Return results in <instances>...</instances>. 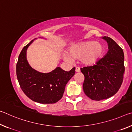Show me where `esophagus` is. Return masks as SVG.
Instances as JSON below:
<instances>
[{"label":"esophagus","instance_id":"esophagus-1","mask_svg":"<svg viewBox=\"0 0 132 132\" xmlns=\"http://www.w3.org/2000/svg\"><path fill=\"white\" fill-rule=\"evenodd\" d=\"M80 68L79 67H76V72H80Z\"/></svg>","mask_w":132,"mask_h":132}]
</instances>
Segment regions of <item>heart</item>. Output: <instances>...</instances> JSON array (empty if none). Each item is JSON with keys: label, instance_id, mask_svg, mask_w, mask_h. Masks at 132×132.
<instances>
[{"label": "heart", "instance_id": "obj_1", "mask_svg": "<svg viewBox=\"0 0 132 132\" xmlns=\"http://www.w3.org/2000/svg\"><path fill=\"white\" fill-rule=\"evenodd\" d=\"M104 52V47L101 44L95 41H85L71 46L69 53H64V59L72 62L73 58L80 59L82 64L91 66L101 59Z\"/></svg>", "mask_w": 132, "mask_h": 132}]
</instances>
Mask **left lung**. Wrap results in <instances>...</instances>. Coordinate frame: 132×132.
I'll return each mask as SVG.
<instances>
[{"label":"left lung","instance_id":"left-lung-1","mask_svg":"<svg viewBox=\"0 0 132 132\" xmlns=\"http://www.w3.org/2000/svg\"><path fill=\"white\" fill-rule=\"evenodd\" d=\"M108 51L96 64L81 68L84 76V92L93 100L100 101L114 95L119 90L125 73L124 53L117 42L104 37Z\"/></svg>","mask_w":132,"mask_h":132}]
</instances>
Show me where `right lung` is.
I'll list each match as a JSON object with an SVG mask.
<instances>
[{
  "label": "right lung",
  "mask_w": 132,
  "mask_h": 132,
  "mask_svg": "<svg viewBox=\"0 0 132 132\" xmlns=\"http://www.w3.org/2000/svg\"><path fill=\"white\" fill-rule=\"evenodd\" d=\"M34 40L20 53L16 65L17 80L21 90L31 100L41 104H54L63 97L66 84L75 74V68L66 71L57 67L46 73L31 68L27 59V50Z\"/></svg>",
  "instance_id": "add662e5"
}]
</instances>
